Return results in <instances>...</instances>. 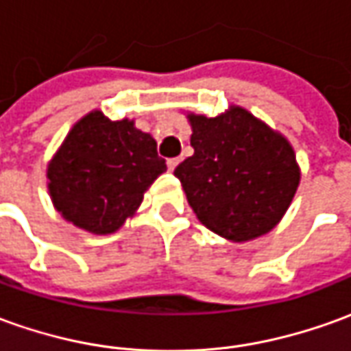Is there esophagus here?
<instances>
[{
    "label": "esophagus",
    "mask_w": 351,
    "mask_h": 351,
    "mask_svg": "<svg viewBox=\"0 0 351 351\" xmlns=\"http://www.w3.org/2000/svg\"><path fill=\"white\" fill-rule=\"evenodd\" d=\"M166 164H168V170H176V166L180 164V158H168Z\"/></svg>",
    "instance_id": "1"
}]
</instances>
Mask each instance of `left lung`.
Returning <instances> with one entry per match:
<instances>
[{"label": "left lung", "instance_id": "obj_1", "mask_svg": "<svg viewBox=\"0 0 351 351\" xmlns=\"http://www.w3.org/2000/svg\"><path fill=\"white\" fill-rule=\"evenodd\" d=\"M195 154L173 170L191 208L217 235L245 243L271 229L300 183L291 143L233 106L227 114H189Z\"/></svg>", "mask_w": 351, "mask_h": 351}]
</instances>
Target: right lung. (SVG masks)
Instances as JSON below:
<instances>
[{
    "mask_svg": "<svg viewBox=\"0 0 351 351\" xmlns=\"http://www.w3.org/2000/svg\"><path fill=\"white\" fill-rule=\"evenodd\" d=\"M166 160L156 141L130 120L93 110L70 130L49 162L53 204L70 223L95 235L114 233L143 200Z\"/></svg>",
    "mask_w": 351,
    "mask_h": 351,
    "instance_id": "right-lung-1",
    "label": "right lung"
}]
</instances>
